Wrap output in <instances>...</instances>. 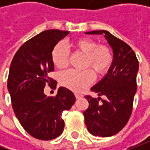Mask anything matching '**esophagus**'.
I'll list each match as a JSON object with an SVG mask.
<instances>
[{"label": "esophagus", "mask_w": 150, "mask_h": 150, "mask_svg": "<svg viewBox=\"0 0 150 150\" xmlns=\"http://www.w3.org/2000/svg\"><path fill=\"white\" fill-rule=\"evenodd\" d=\"M75 97H76V98H82V95L81 94H75Z\"/></svg>", "instance_id": "obj_1"}]
</instances>
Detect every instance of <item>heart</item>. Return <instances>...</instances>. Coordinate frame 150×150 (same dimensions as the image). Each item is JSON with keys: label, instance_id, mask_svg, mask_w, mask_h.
I'll return each instance as SVG.
<instances>
[{"label": "heart", "instance_id": "b5f03b06", "mask_svg": "<svg viewBox=\"0 0 150 150\" xmlns=\"http://www.w3.org/2000/svg\"><path fill=\"white\" fill-rule=\"evenodd\" d=\"M74 48L85 55L83 68L89 67L97 75L106 72L110 67L112 62L111 50L104 45H99L95 41L83 38L73 43ZM69 53L66 47L62 43L57 44L52 52V60L55 66L58 68H65L68 64ZM93 80V74L90 70L78 72L68 70L62 73L60 83L74 92H81Z\"/></svg>", "mask_w": 150, "mask_h": 150}]
</instances>
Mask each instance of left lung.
I'll return each instance as SVG.
<instances>
[{
  "mask_svg": "<svg viewBox=\"0 0 150 150\" xmlns=\"http://www.w3.org/2000/svg\"><path fill=\"white\" fill-rule=\"evenodd\" d=\"M104 35L112 50V62L107 74L91 88L98 98L86 96L89 103L83 112L85 124L90 134L99 137H110L118 133L128 123L133 109L137 91L136 78L139 62L129 46L104 30L85 32Z\"/></svg>",
  "mask_w": 150,
  "mask_h": 150,
  "instance_id": "left-lung-1",
  "label": "left lung"
}]
</instances>
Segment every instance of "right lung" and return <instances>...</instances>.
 I'll return each mask as SVG.
<instances>
[{
	"instance_id": "right-lung-1",
	"label": "right lung",
	"mask_w": 150,
	"mask_h": 150,
	"mask_svg": "<svg viewBox=\"0 0 150 150\" xmlns=\"http://www.w3.org/2000/svg\"><path fill=\"white\" fill-rule=\"evenodd\" d=\"M68 31L47 30L23 44L11 61L7 88L15 114L32 137L50 140L63 131L62 113L69 110L76 98L71 90L60 87L55 97L44 93L46 83H54L48 72L54 71L52 52Z\"/></svg>"
}]
</instances>
